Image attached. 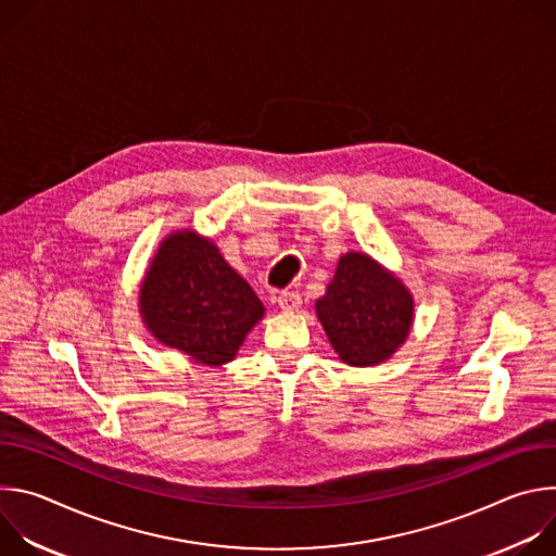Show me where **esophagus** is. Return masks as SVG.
Listing matches in <instances>:
<instances>
[{
    "instance_id": "esophagus-1",
    "label": "esophagus",
    "mask_w": 556,
    "mask_h": 556,
    "mask_svg": "<svg viewBox=\"0 0 556 556\" xmlns=\"http://www.w3.org/2000/svg\"><path fill=\"white\" fill-rule=\"evenodd\" d=\"M277 305L286 312H294L301 305V294L294 292V290H283V292L277 294Z\"/></svg>"
}]
</instances>
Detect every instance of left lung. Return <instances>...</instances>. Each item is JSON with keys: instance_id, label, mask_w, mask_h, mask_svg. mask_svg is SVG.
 Returning <instances> with one entry per match:
<instances>
[{"instance_id": "left-lung-1", "label": "left lung", "mask_w": 556, "mask_h": 556, "mask_svg": "<svg viewBox=\"0 0 556 556\" xmlns=\"http://www.w3.org/2000/svg\"><path fill=\"white\" fill-rule=\"evenodd\" d=\"M316 316L343 363L371 367L407 341L414 296L369 255L348 253L339 260L326 294L316 301Z\"/></svg>"}]
</instances>
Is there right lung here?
<instances>
[{"instance_id":"obj_1","label":"right lung","mask_w":556,"mask_h":556,"mask_svg":"<svg viewBox=\"0 0 556 556\" xmlns=\"http://www.w3.org/2000/svg\"><path fill=\"white\" fill-rule=\"evenodd\" d=\"M138 301L144 328L157 341L211 367L232 361L264 316L249 281L189 228L157 247Z\"/></svg>"}]
</instances>
